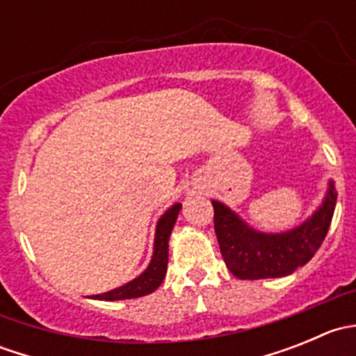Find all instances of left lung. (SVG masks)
<instances>
[{"mask_svg": "<svg viewBox=\"0 0 356 356\" xmlns=\"http://www.w3.org/2000/svg\"><path fill=\"white\" fill-rule=\"evenodd\" d=\"M336 191L331 182L324 204L305 224L282 234H264L250 229L245 222L218 201L213 204V225L220 253L229 270L239 279H270L293 274L312 260L324 243L331 225Z\"/></svg>", "mask_w": 356, "mask_h": 356, "instance_id": "8db88e82", "label": "left lung"}]
</instances>
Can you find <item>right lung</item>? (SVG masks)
<instances>
[{
  "label": "right lung",
  "mask_w": 356,
  "mask_h": 356,
  "mask_svg": "<svg viewBox=\"0 0 356 356\" xmlns=\"http://www.w3.org/2000/svg\"><path fill=\"white\" fill-rule=\"evenodd\" d=\"M179 210H181V203H175L174 207L168 208L161 218L158 220L156 225V234H155V250H153V258L149 267L139 275L134 281L127 282L125 286L108 291V293L103 294H95V300H106V301H115V300H131V298H139L146 296V294L153 293L158 286L161 284V281L165 279L167 274V261H168V238H170V232L174 229L175 220H177Z\"/></svg>",
  "instance_id": "obj_1"
}]
</instances>
